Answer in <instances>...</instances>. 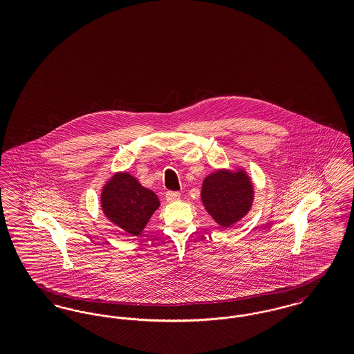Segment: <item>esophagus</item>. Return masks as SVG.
<instances>
[{
	"label": "esophagus",
	"mask_w": 354,
	"mask_h": 354,
	"mask_svg": "<svg viewBox=\"0 0 354 354\" xmlns=\"http://www.w3.org/2000/svg\"><path fill=\"white\" fill-rule=\"evenodd\" d=\"M180 199V194L179 192H174V191H169L166 194V201L169 203L176 202Z\"/></svg>",
	"instance_id": "34e87169"
}]
</instances>
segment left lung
<instances>
[{
  "label": "left lung",
  "mask_w": 354,
  "mask_h": 354,
  "mask_svg": "<svg viewBox=\"0 0 354 354\" xmlns=\"http://www.w3.org/2000/svg\"><path fill=\"white\" fill-rule=\"evenodd\" d=\"M253 195L252 182L243 169H218L203 182V204L221 227H231L244 218L251 209Z\"/></svg>",
  "instance_id": "1"
}]
</instances>
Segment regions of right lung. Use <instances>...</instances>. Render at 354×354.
Masks as SVG:
<instances>
[{
  "label": "right lung",
  "mask_w": 354,
  "mask_h": 354,
  "mask_svg": "<svg viewBox=\"0 0 354 354\" xmlns=\"http://www.w3.org/2000/svg\"><path fill=\"white\" fill-rule=\"evenodd\" d=\"M101 205L107 219L138 236L159 208V199L129 172H118L103 187Z\"/></svg>",
  "instance_id": "1"
}]
</instances>
